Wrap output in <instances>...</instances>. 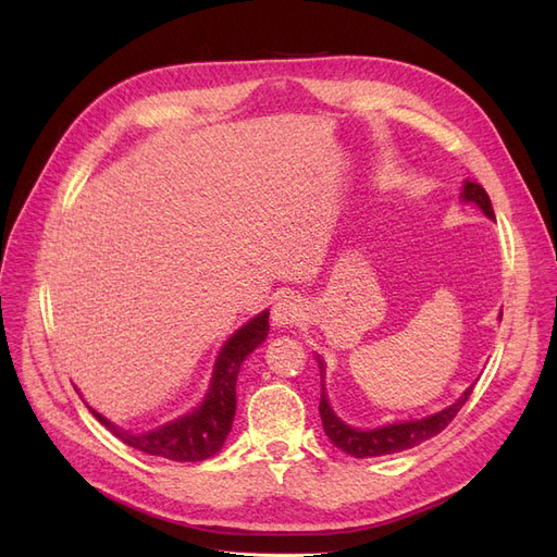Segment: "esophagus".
Returning <instances> with one entry per match:
<instances>
[{
  "label": "esophagus",
  "mask_w": 557,
  "mask_h": 557,
  "mask_svg": "<svg viewBox=\"0 0 557 557\" xmlns=\"http://www.w3.org/2000/svg\"><path fill=\"white\" fill-rule=\"evenodd\" d=\"M307 318V309L297 295H281L272 309V320L276 327H295Z\"/></svg>",
  "instance_id": "34e87169"
}]
</instances>
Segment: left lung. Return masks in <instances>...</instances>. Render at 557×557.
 I'll use <instances>...</instances> for the list:
<instances>
[{"mask_svg":"<svg viewBox=\"0 0 557 557\" xmlns=\"http://www.w3.org/2000/svg\"><path fill=\"white\" fill-rule=\"evenodd\" d=\"M462 199L474 201V205L481 207V211L487 218H495L491 197H487V193L481 188L479 183L467 181L465 190H462ZM323 369L325 367H323V362H320V376H323ZM471 391H474V387H467V393L458 401L450 404L448 409H444L440 413L420 418V420H409V423H395V425L376 428V430H352L350 425H346L344 420L334 416L332 407L327 404L325 391L320 393L318 411H320V418H323L325 434L330 436V442L336 448H342L344 453L352 455V458H376V455L399 453V450L418 446L420 442L432 440V436H436L444 428H448L450 420L458 416V411L465 407V401L469 399Z\"/></svg>","mask_w":557,"mask_h":557,"instance_id":"obj_1","label":"left lung"}]
</instances>
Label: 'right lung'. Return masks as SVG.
Here are the masks:
<instances>
[{
  "mask_svg": "<svg viewBox=\"0 0 557 557\" xmlns=\"http://www.w3.org/2000/svg\"><path fill=\"white\" fill-rule=\"evenodd\" d=\"M267 332L269 311H262L260 315L248 320L242 330L234 332L215 360L207 399L193 413L174 420V423H166L160 430L146 434H132L109 423L102 413L92 411V416L123 444L148 455H158V458L174 462L207 460L221 450L227 440L234 411H237V376L242 362L248 352L264 342Z\"/></svg>",
  "mask_w": 557,
  "mask_h": 557,
  "instance_id": "obj_1",
  "label": "right lung"
}]
</instances>
